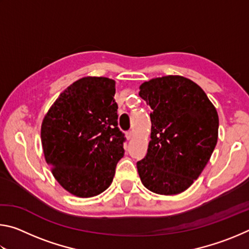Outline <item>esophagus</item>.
<instances>
[{
    "label": "esophagus",
    "mask_w": 249,
    "mask_h": 249,
    "mask_svg": "<svg viewBox=\"0 0 249 249\" xmlns=\"http://www.w3.org/2000/svg\"><path fill=\"white\" fill-rule=\"evenodd\" d=\"M125 136H126V138H127V140L129 141V140H132V137H133V132H126V134H125Z\"/></svg>",
    "instance_id": "esophagus-1"
}]
</instances>
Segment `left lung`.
Wrapping results in <instances>:
<instances>
[{
	"mask_svg": "<svg viewBox=\"0 0 249 249\" xmlns=\"http://www.w3.org/2000/svg\"><path fill=\"white\" fill-rule=\"evenodd\" d=\"M140 89L151 108V140L138 175L148 190L178 195L197 179L215 148L217 112L196 83L180 75L151 79Z\"/></svg>",
	"mask_w": 249,
	"mask_h": 249,
	"instance_id": "obj_1",
	"label": "left lung"
}]
</instances>
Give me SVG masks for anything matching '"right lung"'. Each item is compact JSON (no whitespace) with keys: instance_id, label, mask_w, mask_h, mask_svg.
<instances>
[{"instance_id":"right-lung-1","label":"right lung","mask_w":249,"mask_h":249,"mask_svg":"<svg viewBox=\"0 0 249 249\" xmlns=\"http://www.w3.org/2000/svg\"><path fill=\"white\" fill-rule=\"evenodd\" d=\"M115 81L86 77L59 95L41 124L45 159L60 185L79 197L111 185L124 156L125 135L117 124Z\"/></svg>"}]
</instances>
